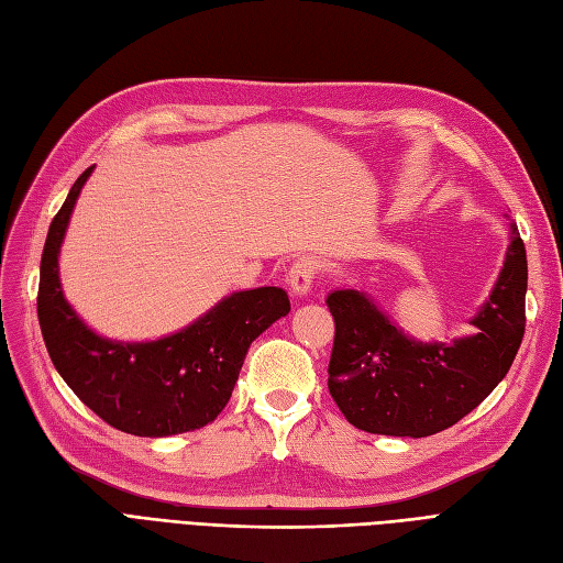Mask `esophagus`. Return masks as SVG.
Returning a JSON list of instances; mask_svg holds the SVG:
<instances>
[{
  "instance_id": "esophagus-1",
  "label": "esophagus",
  "mask_w": 563,
  "mask_h": 563,
  "mask_svg": "<svg viewBox=\"0 0 563 563\" xmlns=\"http://www.w3.org/2000/svg\"><path fill=\"white\" fill-rule=\"evenodd\" d=\"M317 269H319V265H317L314 258H298L291 265V269H288L286 277H288V286H291L294 296L302 298V296H308L312 291L314 279H317Z\"/></svg>"
}]
</instances>
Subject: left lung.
<instances>
[{"label":"left lung","instance_id":"left-lung-1","mask_svg":"<svg viewBox=\"0 0 563 563\" xmlns=\"http://www.w3.org/2000/svg\"><path fill=\"white\" fill-rule=\"evenodd\" d=\"M528 265L515 223L488 298L451 343H422L404 333L376 300L356 288L327 298L335 319L329 391L356 430L387 437H430L479 406L507 376L519 352Z\"/></svg>","mask_w":563,"mask_h":563}]
</instances>
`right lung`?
Returning a JSON list of instances; mask_svg holds the SVG:
<instances>
[{
    "label": "right lung",
    "instance_id": "add662e5",
    "mask_svg": "<svg viewBox=\"0 0 563 563\" xmlns=\"http://www.w3.org/2000/svg\"><path fill=\"white\" fill-rule=\"evenodd\" d=\"M93 168H87L48 228L40 267L37 317L51 362L96 416L135 437H172L203 428L232 397L251 343L291 312L279 286L234 291L180 331L124 343L96 333L67 302L58 255Z\"/></svg>",
    "mask_w": 563,
    "mask_h": 563
}]
</instances>
